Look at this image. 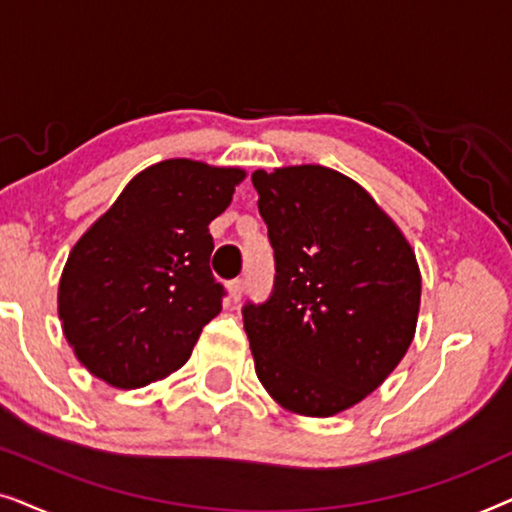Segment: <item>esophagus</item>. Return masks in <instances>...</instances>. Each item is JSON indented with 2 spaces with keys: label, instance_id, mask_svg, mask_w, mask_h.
Masks as SVG:
<instances>
[{
  "label": "esophagus",
  "instance_id": "esophagus-1",
  "mask_svg": "<svg viewBox=\"0 0 512 512\" xmlns=\"http://www.w3.org/2000/svg\"><path fill=\"white\" fill-rule=\"evenodd\" d=\"M228 293H230V300L237 303V300H240L242 293H244V279H233V282L228 284Z\"/></svg>",
  "mask_w": 512,
  "mask_h": 512
}]
</instances>
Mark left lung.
I'll return each mask as SVG.
<instances>
[{
	"mask_svg": "<svg viewBox=\"0 0 512 512\" xmlns=\"http://www.w3.org/2000/svg\"><path fill=\"white\" fill-rule=\"evenodd\" d=\"M275 284L242 307L256 375L282 408L331 417L391 375L415 338L422 277L368 191L321 165L251 174Z\"/></svg>",
	"mask_w": 512,
	"mask_h": 512,
	"instance_id": "8db88e82",
	"label": "left lung"
}]
</instances>
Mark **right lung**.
<instances>
[{
	"mask_svg": "<svg viewBox=\"0 0 512 512\" xmlns=\"http://www.w3.org/2000/svg\"><path fill=\"white\" fill-rule=\"evenodd\" d=\"M244 179L237 167L172 158L139 172L74 244L58 314L76 359L137 389L184 366L226 289L209 270L212 223Z\"/></svg>",
	"mask_w": 512,
	"mask_h": 512,
	"instance_id": "obj_1",
	"label": "right lung"
}]
</instances>
